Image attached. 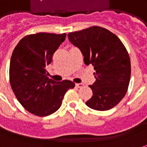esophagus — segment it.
Segmentation results:
<instances>
[{
  "mask_svg": "<svg viewBox=\"0 0 147 147\" xmlns=\"http://www.w3.org/2000/svg\"><path fill=\"white\" fill-rule=\"evenodd\" d=\"M83 86H84L83 84H76V87L78 88H82Z\"/></svg>",
  "mask_w": 147,
  "mask_h": 147,
  "instance_id": "34e87169",
  "label": "esophagus"
}]
</instances>
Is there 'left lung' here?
Here are the masks:
<instances>
[{"label": "left lung", "instance_id": "left-lung-1", "mask_svg": "<svg viewBox=\"0 0 147 147\" xmlns=\"http://www.w3.org/2000/svg\"><path fill=\"white\" fill-rule=\"evenodd\" d=\"M67 37L81 51L84 63L96 71V81L89 86L93 95L86 105L98 111L111 109L128 90L131 65L125 47L113 33L100 26L71 32Z\"/></svg>", "mask_w": 147, "mask_h": 147}]
</instances>
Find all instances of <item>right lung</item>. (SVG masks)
Returning a JSON list of instances; mask_svg holds the SVG:
<instances>
[{"mask_svg":"<svg viewBox=\"0 0 147 147\" xmlns=\"http://www.w3.org/2000/svg\"><path fill=\"white\" fill-rule=\"evenodd\" d=\"M66 35L65 33L29 34L20 40L12 54L11 88L24 109L36 116L46 117L56 112L67 91L75 87L71 80L56 82L49 79L46 69Z\"/></svg>","mask_w":147,"mask_h":147,"instance_id":"right-lung-1","label":"right lung"}]
</instances>
